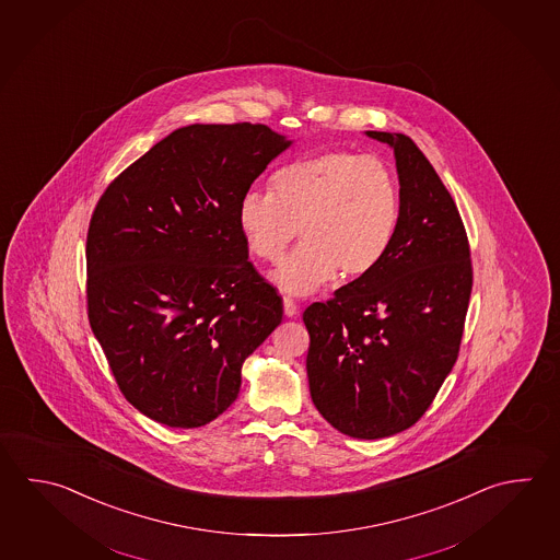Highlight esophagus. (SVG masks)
<instances>
[{"mask_svg":"<svg viewBox=\"0 0 560 560\" xmlns=\"http://www.w3.org/2000/svg\"><path fill=\"white\" fill-rule=\"evenodd\" d=\"M283 311H285L287 317H296V315H299V306H296L295 301L289 299V296L283 299Z\"/></svg>","mask_w":560,"mask_h":560,"instance_id":"1","label":"esophagus"}]
</instances>
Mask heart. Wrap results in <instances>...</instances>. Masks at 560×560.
<instances>
[{
  "label": "heart",
  "mask_w": 560,
  "mask_h": 560,
  "mask_svg": "<svg viewBox=\"0 0 560 560\" xmlns=\"http://www.w3.org/2000/svg\"><path fill=\"white\" fill-rule=\"evenodd\" d=\"M400 186L381 159L325 150L277 170L271 194L245 191L237 228L249 252L277 264L289 243L305 240L273 273L289 295H308L335 275L352 281L388 254L400 223Z\"/></svg>",
  "instance_id": "obj_1"
}]
</instances>
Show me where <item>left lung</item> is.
Listing matches in <instances>:
<instances>
[{
	"label": "left lung",
	"instance_id": "left-lung-1",
	"mask_svg": "<svg viewBox=\"0 0 560 560\" xmlns=\"http://www.w3.org/2000/svg\"><path fill=\"white\" fill-rule=\"evenodd\" d=\"M366 137L394 150L398 232L381 264L303 320L318 412L338 432L378 440L418 422L454 369L474 271L454 198L422 150L406 135Z\"/></svg>",
	"mask_w": 560,
	"mask_h": 560
}]
</instances>
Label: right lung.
Masks as SVG:
<instances>
[{"instance_id":"obj_1","label":"right lung","mask_w":560,"mask_h":560,"mask_svg":"<svg viewBox=\"0 0 560 560\" xmlns=\"http://www.w3.org/2000/svg\"><path fill=\"white\" fill-rule=\"evenodd\" d=\"M293 140L265 125L178 128L96 203L89 323L138 412L200 428L232 406L283 301L247 261L237 203Z\"/></svg>"}]
</instances>
